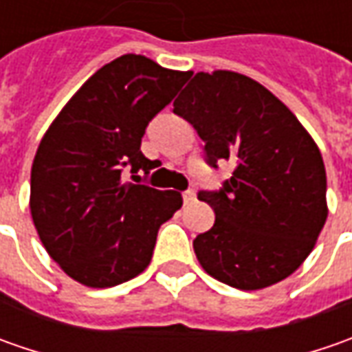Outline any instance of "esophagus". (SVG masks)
<instances>
[{"mask_svg": "<svg viewBox=\"0 0 352 352\" xmlns=\"http://www.w3.org/2000/svg\"><path fill=\"white\" fill-rule=\"evenodd\" d=\"M182 197H184V204H192V201L196 199V192L190 188V190H186V192H184Z\"/></svg>", "mask_w": 352, "mask_h": 352, "instance_id": "esophagus-1", "label": "esophagus"}]
</instances>
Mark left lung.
<instances>
[{"label": "left lung", "instance_id": "8db88e82", "mask_svg": "<svg viewBox=\"0 0 352 352\" xmlns=\"http://www.w3.org/2000/svg\"><path fill=\"white\" fill-rule=\"evenodd\" d=\"M204 141L206 162H233L219 190H199L215 223L194 239L206 272L239 290L288 278L314 250L327 219L318 144L274 94L229 70L197 72L174 102Z\"/></svg>", "mask_w": 352, "mask_h": 352}]
</instances>
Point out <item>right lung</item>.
Here are the masks:
<instances>
[{"label":"right lung","mask_w":352,"mask_h":352,"mask_svg":"<svg viewBox=\"0 0 352 352\" xmlns=\"http://www.w3.org/2000/svg\"><path fill=\"white\" fill-rule=\"evenodd\" d=\"M190 72L141 54L105 64L66 103L38 144L31 170V215L54 263L89 288L127 282L151 263L160 225L182 208L180 192L135 182L151 174L141 153L146 125Z\"/></svg>","instance_id":"add662e5"}]
</instances>
